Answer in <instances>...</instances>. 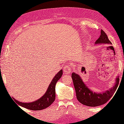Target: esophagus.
Masks as SVG:
<instances>
[{
  "mask_svg": "<svg viewBox=\"0 0 124 124\" xmlns=\"http://www.w3.org/2000/svg\"><path fill=\"white\" fill-rule=\"evenodd\" d=\"M71 71V67L69 65H67L65 66L64 68H63V72L66 74H69Z\"/></svg>",
  "mask_w": 124,
  "mask_h": 124,
  "instance_id": "1",
  "label": "esophagus"
}]
</instances>
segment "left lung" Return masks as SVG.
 I'll return each mask as SVG.
<instances>
[{
  "mask_svg": "<svg viewBox=\"0 0 124 124\" xmlns=\"http://www.w3.org/2000/svg\"><path fill=\"white\" fill-rule=\"evenodd\" d=\"M96 44H112L105 32L101 29L99 38L95 42ZM72 78L76 92L77 98L80 103L89 107H97L107 102L113 95L119 84V76L116 78L115 85L109 90L99 93L93 92L88 88L82 81L79 75L73 72Z\"/></svg>",
  "mask_w": 124,
  "mask_h": 124,
  "instance_id": "obj_1",
  "label": "left lung"
}]
</instances>
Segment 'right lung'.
Wrapping results in <instances>:
<instances>
[{"label":"right lung","instance_id":"obj_1","mask_svg":"<svg viewBox=\"0 0 124 124\" xmlns=\"http://www.w3.org/2000/svg\"><path fill=\"white\" fill-rule=\"evenodd\" d=\"M62 70H61L52 79L46 93L37 100L29 103L20 102L14 99V101L19 106L33 111H39L48 107L55 99V85L57 82L62 77Z\"/></svg>","mask_w":124,"mask_h":124}]
</instances>
